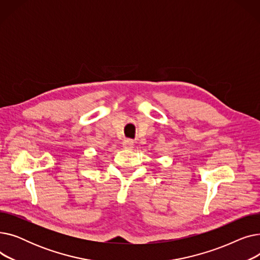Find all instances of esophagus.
Listing matches in <instances>:
<instances>
[{
	"instance_id": "esophagus-1",
	"label": "esophagus",
	"mask_w": 260,
	"mask_h": 260,
	"mask_svg": "<svg viewBox=\"0 0 260 260\" xmlns=\"http://www.w3.org/2000/svg\"><path fill=\"white\" fill-rule=\"evenodd\" d=\"M123 147L126 149H132L134 147V141L132 139H125L123 141Z\"/></svg>"
}]
</instances>
